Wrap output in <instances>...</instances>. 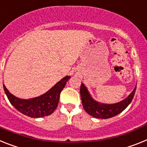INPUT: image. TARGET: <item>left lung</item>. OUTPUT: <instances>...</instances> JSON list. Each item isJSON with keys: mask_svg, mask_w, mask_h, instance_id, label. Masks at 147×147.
<instances>
[{"mask_svg": "<svg viewBox=\"0 0 147 147\" xmlns=\"http://www.w3.org/2000/svg\"><path fill=\"white\" fill-rule=\"evenodd\" d=\"M135 90H136V87L134 89V90L131 92L129 96L124 100L116 104L111 105L103 104L95 101L91 97L87 87L83 84H81L80 92H81L82 105L85 111L95 118L108 119L120 113L128 107L134 98Z\"/></svg>", "mask_w": 147, "mask_h": 147, "instance_id": "1", "label": "left lung"}]
</instances>
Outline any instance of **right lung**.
Segmentation results:
<instances>
[{
  "instance_id": "obj_1",
  "label": "right lung",
  "mask_w": 147,
  "mask_h": 147,
  "mask_svg": "<svg viewBox=\"0 0 147 147\" xmlns=\"http://www.w3.org/2000/svg\"><path fill=\"white\" fill-rule=\"evenodd\" d=\"M66 76L40 96L30 99H22L11 94L3 84V90L9 101L18 111L30 117L39 118L49 116L55 111L58 105L60 94L70 78Z\"/></svg>"
}]
</instances>
